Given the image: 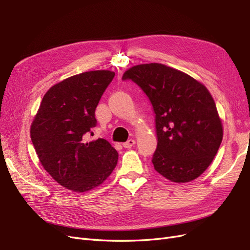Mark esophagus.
<instances>
[{
    "label": "esophagus",
    "mask_w": 250,
    "mask_h": 250,
    "mask_svg": "<svg viewBox=\"0 0 250 250\" xmlns=\"http://www.w3.org/2000/svg\"><path fill=\"white\" fill-rule=\"evenodd\" d=\"M134 144H135V141L133 139H129L127 142L123 143V146L125 148H131L132 146H134Z\"/></svg>",
    "instance_id": "esophagus-1"
}]
</instances>
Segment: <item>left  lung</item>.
<instances>
[{"label":"left lung","instance_id":"1","mask_svg":"<svg viewBox=\"0 0 250 250\" xmlns=\"http://www.w3.org/2000/svg\"><path fill=\"white\" fill-rule=\"evenodd\" d=\"M132 80L147 95L155 113L154 169L174 183L200 176L216 156L223 138L213 97L202 83L162 63L130 67Z\"/></svg>","mask_w":250,"mask_h":250}]
</instances>
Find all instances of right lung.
Segmentation results:
<instances>
[{"label": "right lung", "instance_id": "add662e5", "mask_svg": "<svg viewBox=\"0 0 250 250\" xmlns=\"http://www.w3.org/2000/svg\"><path fill=\"white\" fill-rule=\"evenodd\" d=\"M113 77L110 71H90L57 83L43 96L32 122L30 135L41 164L71 191L92 190L117 166L119 154L106 140H87L97 125V105Z\"/></svg>", "mask_w": 250, "mask_h": 250}]
</instances>
